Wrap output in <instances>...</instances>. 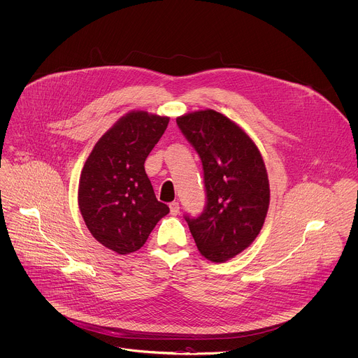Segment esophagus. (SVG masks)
Wrapping results in <instances>:
<instances>
[{"label":"esophagus","mask_w":358,"mask_h":358,"mask_svg":"<svg viewBox=\"0 0 358 358\" xmlns=\"http://www.w3.org/2000/svg\"><path fill=\"white\" fill-rule=\"evenodd\" d=\"M169 208H170V213L171 215H178V212H180V203L178 202H171L170 205H169Z\"/></svg>","instance_id":"34e87169"}]
</instances>
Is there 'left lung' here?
<instances>
[{"label":"left lung","instance_id":"1","mask_svg":"<svg viewBox=\"0 0 358 358\" xmlns=\"http://www.w3.org/2000/svg\"><path fill=\"white\" fill-rule=\"evenodd\" d=\"M177 124L202 160L208 198L203 213L185 220L201 255L223 264L262 230L271 201L265 162L251 136L222 113L198 110Z\"/></svg>","mask_w":358,"mask_h":358}]
</instances>
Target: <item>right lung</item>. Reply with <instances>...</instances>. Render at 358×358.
Listing matches in <instances>:
<instances>
[{
    "instance_id": "add662e5",
    "label": "right lung",
    "mask_w": 358,
    "mask_h": 358,
    "mask_svg": "<svg viewBox=\"0 0 358 358\" xmlns=\"http://www.w3.org/2000/svg\"><path fill=\"white\" fill-rule=\"evenodd\" d=\"M170 118L132 110L94 145L78 188V205L90 234L106 248L138 251L170 209L156 199L145 160Z\"/></svg>"
}]
</instances>
